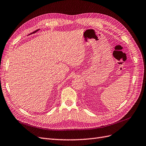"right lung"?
Returning a JSON list of instances; mask_svg holds the SVG:
<instances>
[{
  "label": "right lung",
  "mask_w": 146,
  "mask_h": 146,
  "mask_svg": "<svg viewBox=\"0 0 146 146\" xmlns=\"http://www.w3.org/2000/svg\"><path fill=\"white\" fill-rule=\"evenodd\" d=\"M38 30H40V29H37V30L35 31L34 32H32V33H31V34H34V33H35V32H37V31H38Z\"/></svg>",
  "instance_id": "add662e5"
}]
</instances>
